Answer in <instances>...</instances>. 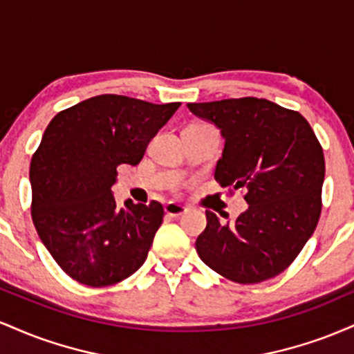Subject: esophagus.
Returning a JSON list of instances; mask_svg holds the SVG:
<instances>
[{
	"instance_id": "obj_1",
	"label": "esophagus",
	"mask_w": 354,
	"mask_h": 354,
	"mask_svg": "<svg viewBox=\"0 0 354 354\" xmlns=\"http://www.w3.org/2000/svg\"><path fill=\"white\" fill-rule=\"evenodd\" d=\"M186 208L183 205H178V203H168V205L165 206V213L168 214V216L171 218H178L181 216L183 213H185Z\"/></svg>"
}]
</instances>
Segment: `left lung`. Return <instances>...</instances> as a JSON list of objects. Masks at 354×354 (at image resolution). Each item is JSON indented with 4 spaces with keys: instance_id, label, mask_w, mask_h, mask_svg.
Segmentation results:
<instances>
[{
    "instance_id": "obj_1",
    "label": "left lung",
    "mask_w": 354,
    "mask_h": 354,
    "mask_svg": "<svg viewBox=\"0 0 354 354\" xmlns=\"http://www.w3.org/2000/svg\"><path fill=\"white\" fill-rule=\"evenodd\" d=\"M188 108L221 129L225 149L214 180L223 188H245L250 205L234 223L219 221L206 209L208 225L196 239L198 254L230 281L274 278L295 261L318 225L324 181L318 138L298 111L263 98L188 103Z\"/></svg>"
}]
</instances>
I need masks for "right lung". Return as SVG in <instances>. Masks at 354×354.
Returning <instances> with one entry per match:
<instances>
[{
	"label": "right lung",
	"instance_id": "obj_1",
	"mask_svg": "<svg viewBox=\"0 0 354 354\" xmlns=\"http://www.w3.org/2000/svg\"><path fill=\"white\" fill-rule=\"evenodd\" d=\"M180 104L100 95L48 124L30 165L31 218L55 261L78 283L116 284L145 263L163 206H120L111 186L118 166L140 163Z\"/></svg>",
	"mask_w": 354,
	"mask_h": 354
}]
</instances>
